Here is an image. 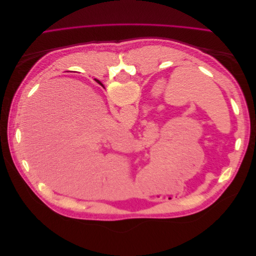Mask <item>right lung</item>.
<instances>
[{
    "mask_svg": "<svg viewBox=\"0 0 256 256\" xmlns=\"http://www.w3.org/2000/svg\"><path fill=\"white\" fill-rule=\"evenodd\" d=\"M96 81H97V82H98V80H96Z\"/></svg>",
    "mask_w": 256,
    "mask_h": 256,
    "instance_id": "right-lung-1",
    "label": "right lung"
}]
</instances>
